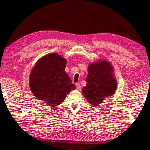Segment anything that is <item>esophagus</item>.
Masks as SVG:
<instances>
[{
  "instance_id": "obj_1",
  "label": "esophagus",
  "mask_w": 150,
  "mask_h": 150,
  "mask_svg": "<svg viewBox=\"0 0 150 150\" xmlns=\"http://www.w3.org/2000/svg\"><path fill=\"white\" fill-rule=\"evenodd\" d=\"M76 88L77 89H78V90H80L81 89V84L79 83H77L76 84Z\"/></svg>"
}]
</instances>
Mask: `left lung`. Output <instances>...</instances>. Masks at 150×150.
<instances>
[{
  "mask_svg": "<svg viewBox=\"0 0 150 150\" xmlns=\"http://www.w3.org/2000/svg\"><path fill=\"white\" fill-rule=\"evenodd\" d=\"M88 71L83 94L90 104L96 107L115 93L117 84L115 69L110 62L101 59L90 63Z\"/></svg>",
  "mask_w": 150,
  "mask_h": 150,
  "instance_id": "obj_1",
  "label": "left lung"
}]
</instances>
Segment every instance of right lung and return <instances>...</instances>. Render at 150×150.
Wrapping results in <instances>:
<instances>
[{
    "label": "right lung",
    "mask_w": 150,
    "mask_h": 150,
    "mask_svg": "<svg viewBox=\"0 0 150 150\" xmlns=\"http://www.w3.org/2000/svg\"><path fill=\"white\" fill-rule=\"evenodd\" d=\"M67 60L57 53H50L35 62L29 76V87L34 96L48 106L61 104L76 86L66 72Z\"/></svg>",
    "instance_id": "add662e5"
}]
</instances>
